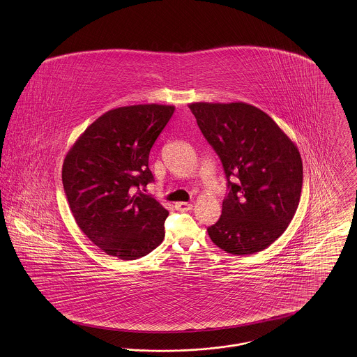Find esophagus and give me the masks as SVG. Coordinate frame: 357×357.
<instances>
[{
	"instance_id": "34e87169",
	"label": "esophagus",
	"mask_w": 357,
	"mask_h": 357,
	"mask_svg": "<svg viewBox=\"0 0 357 357\" xmlns=\"http://www.w3.org/2000/svg\"><path fill=\"white\" fill-rule=\"evenodd\" d=\"M175 208L181 211H186V210L192 209V204H188V202H178L175 204Z\"/></svg>"
}]
</instances>
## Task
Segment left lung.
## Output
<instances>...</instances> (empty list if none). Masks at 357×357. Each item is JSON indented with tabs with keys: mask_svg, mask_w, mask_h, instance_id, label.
Instances as JSON below:
<instances>
[{
	"mask_svg": "<svg viewBox=\"0 0 357 357\" xmlns=\"http://www.w3.org/2000/svg\"><path fill=\"white\" fill-rule=\"evenodd\" d=\"M202 135L221 159L229 194L211 241L231 255L270 247L287 229L299 205L301 153L273 119L245 102L189 105ZM236 176L238 179L230 182Z\"/></svg>",
	"mask_w": 357,
	"mask_h": 357,
	"instance_id": "1",
	"label": "left lung"
}]
</instances>
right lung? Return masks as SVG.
<instances>
[{
    "mask_svg": "<svg viewBox=\"0 0 357 357\" xmlns=\"http://www.w3.org/2000/svg\"><path fill=\"white\" fill-rule=\"evenodd\" d=\"M174 110L158 104L112 109L86 128L64 158L62 181L73 217L109 256L135 260L165 238L168 211L140 189L153 181L149 151Z\"/></svg>",
    "mask_w": 357,
    "mask_h": 357,
    "instance_id": "add662e5",
    "label": "right lung"
}]
</instances>
